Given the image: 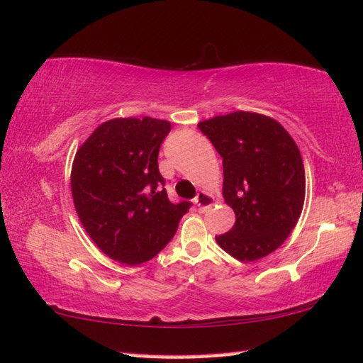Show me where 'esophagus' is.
Here are the masks:
<instances>
[{"mask_svg":"<svg viewBox=\"0 0 363 363\" xmlns=\"http://www.w3.org/2000/svg\"><path fill=\"white\" fill-rule=\"evenodd\" d=\"M213 202H215V198L210 195L208 191H206V190H201L198 195H196V198H195V204H196V207L199 210H206L208 207H212Z\"/></svg>","mask_w":363,"mask_h":363,"instance_id":"obj_1","label":"esophagus"}]
</instances>
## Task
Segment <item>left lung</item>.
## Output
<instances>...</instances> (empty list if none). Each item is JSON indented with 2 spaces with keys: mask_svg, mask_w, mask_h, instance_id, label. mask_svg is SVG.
<instances>
[{
  "mask_svg": "<svg viewBox=\"0 0 363 363\" xmlns=\"http://www.w3.org/2000/svg\"><path fill=\"white\" fill-rule=\"evenodd\" d=\"M223 157V196L235 212L216 237L244 263L272 254L289 237L305 204L306 178L296 140L272 117L233 111L198 123Z\"/></svg>",
  "mask_w": 363,
  "mask_h": 363,
  "instance_id": "1",
  "label": "left lung"
}]
</instances>
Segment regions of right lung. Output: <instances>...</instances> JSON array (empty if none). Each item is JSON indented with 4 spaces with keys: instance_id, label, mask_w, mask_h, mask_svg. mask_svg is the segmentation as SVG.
Here are the masks:
<instances>
[{
    "instance_id": "obj_1",
    "label": "right lung",
    "mask_w": 363,
    "mask_h": 363,
    "mask_svg": "<svg viewBox=\"0 0 363 363\" xmlns=\"http://www.w3.org/2000/svg\"><path fill=\"white\" fill-rule=\"evenodd\" d=\"M168 121L116 117L89 134L71 168V191L82 225L105 255L136 266L173 238L190 202L172 204L157 168Z\"/></svg>"
}]
</instances>
